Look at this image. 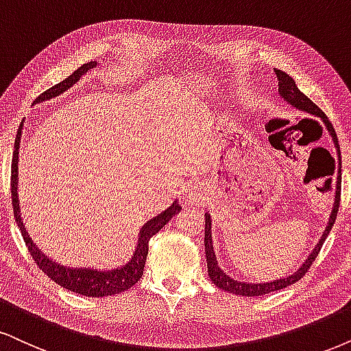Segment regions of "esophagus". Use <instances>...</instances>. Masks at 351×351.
Returning <instances> with one entry per match:
<instances>
[{"label":"esophagus","mask_w":351,"mask_h":351,"mask_svg":"<svg viewBox=\"0 0 351 351\" xmlns=\"http://www.w3.org/2000/svg\"><path fill=\"white\" fill-rule=\"evenodd\" d=\"M202 199V193L196 184H188L183 191V201L191 206V204H199Z\"/></svg>","instance_id":"1"}]
</instances>
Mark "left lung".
I'll return each instance as SVG.
<instances>
[{
  "label": "left lung",
  "mask_w": 351,
  "mask_h": 351,
  "mask_svg": "<svg viewBox=\"0 0 351 351\" xmlns=\"http://www.w3.org/2000/svg\"><path fill=\"white\" fill-rule=\"evenodd\" d=\"M275 74H277V79H278V95H280V99L285 101V104L298 110V112L308 113V114H311V117H316L321 119V121L324 123V126H326L327 132H329V136L332 137V143H334V147L337 150V157H339L340 155L339 139H337L334 126H332V123L327 119V117L324 114L322 110L319 108L316 104H313V100H309L308 97H306L303 92L300 90L298 86H296L293 77H291L290 74H287L285 71H280V69H275ZM339 206H340V168H339V171H337L334 206H332L329 221H327L326 228H324V232L321 234V238H319V241L316 243V246L313 247L311 252H309L308 257L304 259V263H301L300 267L296 269L293 274L287 275V277L275 278V280L261 282V283L237 280V278L230 277L227 272H223V269L219 265V261H217L215 250H214V239H212V217L208 212H206V214H204V217H206V234H204V245H206V259H207L208 277H210V280L214 282L217 287L221 288V290L228 291V293H233V295H241V296H263V295L272 293V291L282 290V288H285L288 285H293V283L298 282L300 278L303 277L306 272H308L309 267H311V264L314 263V259L317 257L319 251H321V247L324 245V241H326L327 234L330 233L332 227H334L337 212H339Z\"/></svg>",
  "instance_id": "obj_1"
}]
</instances>
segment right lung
I'll return each mask as SVG.
<instances>
[{
  "label": "right lung",
  "mask_w": 351,
  "mask_h": 351,
  "mask_svg": "<svg viewBox=\"0 0 351 351\" xmlns=\"http://www.w3.org/2000/svg\"><path fill=\"white\" fill-rule=\"evenodd\" d=\"M99 61H90V63L82 64L81 68L74 71L71 76H68L64 81H61L56 86L43 92L42 95L37 97L35 104H42V101L51 100L55 97L64 94L68 88H71L77 81H81L84 74L88 71L97 68ZM22 131L24 128H19L16 136L14 144V155H12V183H11V193H12V206H14V217L17 221L22 237H24L25 245H27L30 256L37 263L40 269L45 272L51 280H55L58 285L66 288V290L74 291L82 296H92V298H101V296H110L121 293V291L130 290L132 285H136L137 280L143 277L145 259H147L149 252V239L158 233L165 225L170 221L176 214H180L181 206L178 201H173L170 207L162 210L152 219H149L141 227L139 233H137L134 251L130 259L121 265H117L113 269H97V267H74V265L56 263L50 256H47L40 247L35 245L32 237H30L27 228L24 225V219H22V207L19 199V152H21V139Z\"/></svg>",
  "instance_id": "obj_1"
}]
</instances>
